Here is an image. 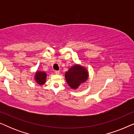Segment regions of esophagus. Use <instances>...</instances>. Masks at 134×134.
I'll use <instances>...</instances> for the list:
<instances>
[{
  "mask_svg": "<svg viewBox=\"0 0 134 134\" xmlns=\"http://www.w3.org/2000/svg\"><path fill=\"white\" fill-rule=\"evenodd\" d=\"M54 72L56 74H59V73H60L59 71H54Z\"/></svg>",
  "mask_w": 134,
  "mask_h": 134,
  "instance_id": "esophagus-1",
  "label": "esophagus"
}]
</instances>
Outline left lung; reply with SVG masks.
Returning <instances> with one entry per match:
<instances>
[{"label": "left lung", "mask_w": 134, "mask_h": 134, "mask_svg": "<svg viewBox=\"0 0 134 134\" xmlns=\"http://www.w3.org/2000/svg\"><path fill=\"white\" fill-rule=\"evenodd\" d=\"M67 83L73 89H76L80 83L86 81L88 78V72L81 66L74 65L65 73Z\"/></svg>", "instance_id": "obj_1"}]
</instances>
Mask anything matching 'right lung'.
I'll return each instance as SVG.
<instances>
[{
	"instance_id": "1",
	"label": "right lung",
	"mask_w": 134,
	"mask_h": 134,
	"mask_svg": "<svg viewBox=\"0 0 134 134\" xmlns=\"http://www.w3.org/2000/svg\"><path fill=\"white\" fill-rule=\"evenodd\" d=\"M46 78V74L44 72H41V71H38L36 72L35 75V80L40 85H43L45 83Z\"/></svg>"
}]
</instances>
